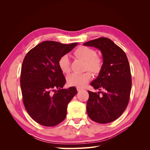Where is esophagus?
<instances>
[{"mask_svg":"<svg viewBox=\"0 0 150 150\" xmlns=\"http://www.w3.org/2000/svg\"><path fill=\"white\" fill-rule=\"evenodd\" d=\"M76 89H77V91H82V90H84V89L83 88H80V87H77L76 88Z\"/></svg>","mask_w":150,"mask_h":150,"instance_id":"obj_1","label":"esophagus"}]
</instances>
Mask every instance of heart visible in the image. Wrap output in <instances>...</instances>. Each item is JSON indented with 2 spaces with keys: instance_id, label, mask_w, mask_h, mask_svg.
I'll list each match as a JSON object with an SVG mask.
<instances>
[{
  "instance_id": "b5f03b06",
  "label": "heart",
  "mask_w": 150,
  "mask_h": 150,
  "mask_svg": "<svg viewBox=\"0 0 150 150\" xmlns=\"http://www.w3.org/2000/svg\"><path fill=\"white\" fill-rule=\"evenodd\" d=\"M96 51L93 48L81 46L77 48L74 55L80 59L86 62L85 70H89L94 74H98L101 71L103 67V61L96 55ZM58 66L63 73H69L71 71L70 59L67 54L62 56L58 61ZM91 78L89 72L78 74L72 73L67 76V84L71 86L83 87Z\"/></svg>"
}]
</instances>
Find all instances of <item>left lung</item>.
<instances>
[{
  "label": "left lung",
  "instance_id": "left-lung-1",
  "mask_svg": "<svg viewBox=\"0 0 150 150\" xmlns=\"http://www.w3.org/2000/svg\"><path fill=\"white\" fill-rule=\"evenodd\" d=\"M83 44L100 50L103 59L101 71L90 84L104 92H101L100 97L96 93L88 91L89 97L86 110L91 120L98 123H108L118 118L128 104L131 75L128 58L123 50L106 38Z\"/></svg>",
  "mask_w": 150,
  "mask_h": 150
}]
</instances>
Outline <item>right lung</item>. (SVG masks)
Wrapping results in <instances>:
<instances>
[{"label":"right lung","mask_w":150,"mask_h":150,"mask_svg":"<svg viewBox=\"0 0 150 150\" xmlns=\"http://www.w3.org/2000/svg\"><path fill=\"white\" fill-rule=\"evenodd\" d=\"M77 45L47 40L30 49L24 59L20 80L22 101L29 116L40 125L54 126L61 122L68 103L78 93L73 86L62 89L66 79L58 66L59 58Z\"/></svg>","instance_id":"add662e5"}]
</instances>
